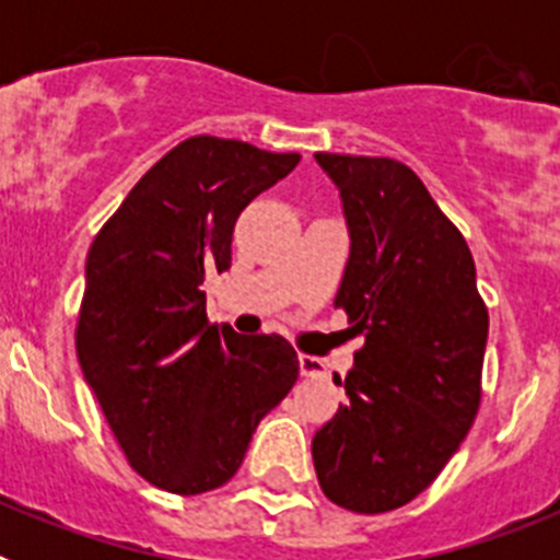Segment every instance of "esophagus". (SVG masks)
I'll use <instances>...</instances> for the list:
<instances>
[{
  "mask_svg": "<svg viewBox=\"0 0 560 560\" xmlns=\"http://www.w3.org/2000/svg\"><path fill=\"white\" fill-rule=\"evenodd\" d=\"M300 373H303V375H323V361L314 359V355L300 353Z\"/></svg>",
  "mask_w": 560,
  "mask_h": 560,
  "instance_id": "obj_1",
  "label": "esophagus"
}]
</instances>
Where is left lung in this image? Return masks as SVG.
Instances as JSON below:
<instances>
[{"instance_id":"1","label":"left lung","mask_w":560,"mask_h":560,"mask_svg":"<svg viewBox=\"0 0 560 560\" xmlns=\"http://www.w3.org/2000/svg\"><path fill=\"white\" fill-rule=\"evenodd\" d=\"M316 162L339 187L350 230L334 305L364 345L345 375L348 404L311 454L330 502L387 513L427 491L477 418L488 308L463 232L412 167L350 153Z\"/></svg>"}]
</instances>
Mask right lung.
Wrapping results in <instances>:
<instances>
[{
    "label": "right lung",
    "mask_w": 560,
    "mask_h": 560,
    "mask_svg": "<svg viewBox=\"0 0 560 560\" xmlns=\"http://www.w3.org/2000/svg\"><path fill=\"white\" fill-rule=\"evenodd\" d=\"M300 153L190 137L131 187L86 255L75 348L128 465L179 497L235 477L257 423L294 387L283 336L207 319V271L232 264V230Z\"/></svg>",
    "instance_id": "add662e5"
}]
</instances>
